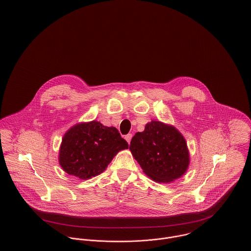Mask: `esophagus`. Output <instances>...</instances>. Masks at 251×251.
Wrapping results in <instances>:
<instances>
[{
  "mask_svg": "<svg viewBox=\"0 0 251 251\" xmlns=\"http://www.w3.org/2000/svg\"><path fill=\"white\" fill-rule=\"evenodd\" d=\"M131 139H132V134H128V135L125 136V140L128 142V144H130Z\"/></svg>",
  "mask_w": 251,
  "mask_h": 251,
  "instance_id": "1",
  "label": "esophagus"
}]
</instances>
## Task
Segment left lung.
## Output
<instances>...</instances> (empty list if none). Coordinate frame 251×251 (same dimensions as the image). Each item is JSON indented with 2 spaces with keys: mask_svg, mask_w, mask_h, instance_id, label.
Here are the masks:
<instances>
[{
  "mask_svg": "<svg viewBox=\"0 0 251 251\" xmlns=\"http://www.w3.org/2000/svg\"><path fill=\"white\" fill-rule=\"evenodd\" d=\"M130 151L141 168L157 183H172L187 172L190 152L182 133L173 125L152 120L131 140Z\"/></svg>",
  "mask_w": 251,
  "mask_h": 251,
  "instance_id": "left-lung-1",
  "label": "left lung"
}]
</instances>
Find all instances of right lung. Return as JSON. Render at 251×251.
<instances>
[{"label":"right lung","mask_w":251,"mask_h":251,"mask_svg":"<svg viewBox=\"0 0 251 251\" xmlns=\"http://www.w3.org/2000/svg\"><path fill=\"white\" fill-rule=\"evenodd\" d=\"M128 143L115 127L98 121L77 123L63 135L58 155L62 170L68 175L87 180L104 172Z\"/></svg>","instance_id":"obj_1"}]
</instances>
